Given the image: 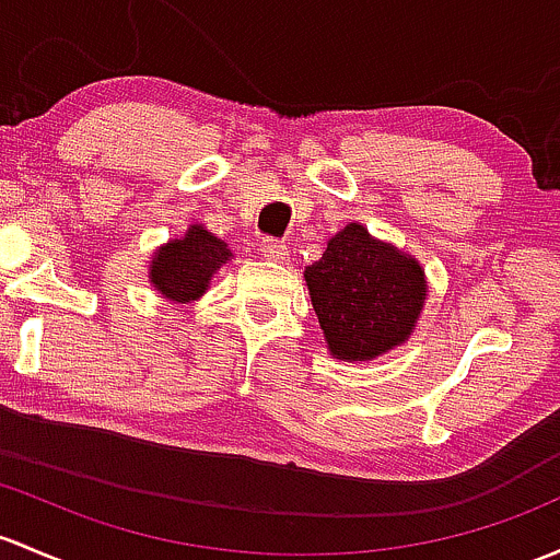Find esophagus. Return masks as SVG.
<instances>
[{
	"mask_svg": "<svg viewBox=\"0 0 560 560\" xmlns=\"http://www.w3.org/2000/svg\"><path fill=\"white\" fill-rule=\"evenodd\" d=\"M260 252L265 257H268V260H276V262L287 260V244H284V241H279V238H262L260 241Z\"/></svg>",
	"mask_w": 560,
	"mask_h": 560,
	"instance_id": "34e87169",
	"label": "esophagus"
}]
</instances>
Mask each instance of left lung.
<instances>
[{
	"instance_id": "obj_1",
	"label": "left lung",
	"mask_w": 560,
	"mask_h": 560,
	"mask_svg": "<svg viewBox=\"0 0 560 560\" xmlns=\"http://www.w3.org/2000/svg\"><path fill=\"white\" fill-rule=\"evenodd\" d=\"M329 354L368 362L405 343L419 322L427 279L419 260L349 222L305 268Z\"/></svg>"
}]
</instances>
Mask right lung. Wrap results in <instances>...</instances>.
<instances>
[{
	"label": "right lung",
	"instance_id": "1",
	"mask_svg": "<svg viewBox=\"0 0 560 560\" xmlns=\"http://www.w3.org/2000/svg\"><path fill=\"white\" fill-rule=\"evenodd\" d=\"M231 257L233 252L225 241L203 225H190L182 238H172L155 249L150 260V281L163 298L190 303L209 290L211 276Z\"/></svg>",
	"mask_w": 560,
	"mask_h": 560
}]
</instances>
